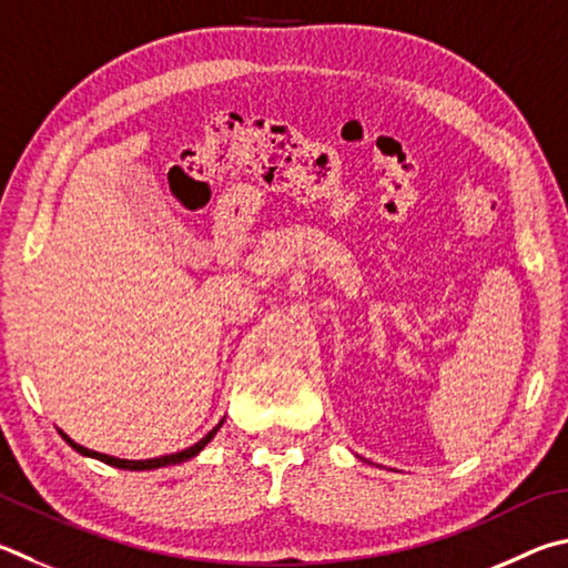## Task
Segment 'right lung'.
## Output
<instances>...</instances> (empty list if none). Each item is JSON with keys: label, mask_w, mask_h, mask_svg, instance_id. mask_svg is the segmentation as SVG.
<instances>
[{"label": "right lung", "mask_w": 568, "mask_h": 568, "mask_svg": "<svg viewBox=\"0 0 568 568\" xmlns=\"http://www.w3.org/2000/svg\"><path fill=\"white\" fill-rule=\"evenodd\" d=\"M221 425H223V419L219 422V425H215L209 435H205L203 439H199L195 442L193 447H189V449H181V452H176V455H166V457H156V459H119V457H109V455H101V452H94V449H87V447H81V445H77L74 439H69L64 432H59L61 437H64L71 447H74L79 455H84V457H94V459H99V462H104V464H111V467H119V469H131V471H143V469H159V467H169V464H181V462H189L191 457H195L199 455V452L209 445V442L215 437V432L221 429Z\"/></svg>", "instance_id": "obj_1"}]
</instances>
